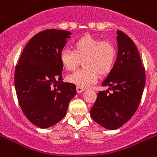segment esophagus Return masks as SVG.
Here are the masks:
<instances>
[{
    "instance_id": "34e87169",
    "label": "esophagus",
    "mask_w": 157,
    "mask_h": 157,
    "mask_svg": "<svg viewBox=\"0 0 157 157\" xmlns=\"http://www.w3.org/2000/svg\"><path fill=\"white\" fill-rule=\"evenodd\" d=\"M85 91V89L82 87H76V92L78 93V94H81V93H83V92Z\"/></svg>"
}]
</instances>
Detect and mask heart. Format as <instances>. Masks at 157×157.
<instances>
[{"label":"heart","mask_w":157,"mask_h":157,"mask_svg":"<svg viewBox=\"0 0 157 157\" xmlns=\"http://www.w3.org/2000/svg\"><path fill=\"white\" fill-rule=\"evenodd\" d=\"M59 60L68 71L74 70L83 60L84 67L67 75L66 80L85 88L97 81L98 74L105 76L111 72L116 60V49L109 42L86 34L74 42L73 51L63 48L59 53Z\"/></svg>","instance_id":"1"}]
</instances>
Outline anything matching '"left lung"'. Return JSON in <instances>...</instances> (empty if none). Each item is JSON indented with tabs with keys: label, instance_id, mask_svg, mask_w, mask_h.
<instances>
[{
	"label": "left lung",
	"instance_id": "8db88e82",
	"mask_svg": "<svg viewBox=\"0 0 157 157\" xmlns=\"http://www.w3.org/2000/svg\"><path fill=\"white\" fill-rule=\"evenodd\" d=\"M118 56L113 69L102 86L109 90L99 91L92 118L109 130L118 129L136 113L145 86V70L136 44L121 30H117Z\"/></svg>",
	"mask_w": 157,
	"mask_h": 157
}]
</instances>
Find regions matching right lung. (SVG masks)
<instances>
[{
    "label": "right lung",
    "mask_w": 157,
    "mask_h": 157,
    "mask_svg": "<svg viewBox=\"0 0 157 157\" xmlns=\"http://www.w3.org/2000/svg\"><path fill=\"white\" fill-rule=\"evenodd\" d=\"M71 34L56 29L36 34L25 47L15 68L19 105L28 120L40 128L59 123L76 94V85L62 81L59 60V53Z\"/></svg>",
    "instance_id": "obj_1"
}]
</instances>
